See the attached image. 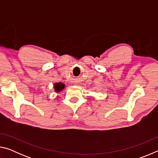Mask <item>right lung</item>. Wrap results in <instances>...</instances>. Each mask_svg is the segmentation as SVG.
Segmentation results:
<instances>
[{"instance_id": "right-lung-1", "label": "right lung", "mask_w": 158, "mask_h": 158, "mask_svg": "<svg viewBox=\"0 0 158 158\" xmlns=\"http://www.w3.org/2000/svg\"><path fill=\"white\" fill-rule=\"evenodd\" d=\"M65 84H63V83H56L54 84V89L56 92H60L64 88H65Z\"/></svg>"}]
</instances>
